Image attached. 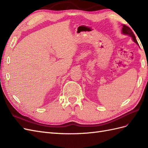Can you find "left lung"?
Here are the masks:
<instances>
[{"label": "left lung", "instance_id": "obj_1", "mask_svg": "<svg viewBox=\"0 0 148 148\" xmlns=\"http://www.w3.org/2000/svg\"><path fill=\"white\" fill-rule=\"evenodd\" d=\"M122 33H123V34H126V35H128V36H130V37H132V39H133V41L135 42H136L138 45V42H137V41H136V37H135V34H134V33H133V32L132 31V30L128 26H126V25H123V28H122Z\"/></svg>", "mask_w": 148, "mask_h": 148}]
</instances>
